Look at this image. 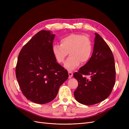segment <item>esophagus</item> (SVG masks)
Returning a JSON list of instances; mask_svg holds the SVG:
<instances>
[{"mask_svg": "<svg viewBox=\"0 0 129 129\" xmlns=\"http://www.w3.org/2000/svg\"><path fill=\"white\" fill-rule=\"evenodd\" d=\"M68 75H69V79H71L73 75V72L71 71H68Z\"/></svg>", "mask_w": 129, "mask_h": 129, "instance_id": "obj_1", "label": "esophagus"}]
</instances>
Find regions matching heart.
I'll use <instances>...</instances> for the list:
<instances>
[{"instance_id":"obj_1","label":"heart","mask_w":129,"mask_h":129,"mask_svg":"<svg viewBox=\"0 0 129 129\" xmlns=\"http://www.w3.org/2000/svg\"><path fill=\"white\" fill-rule=\"evenodd\" d=\"M60 45H54L53 55L57 62L62 63L68 53L70 56L64 63V67L72 71L79 67L81 62L85 63L91 57L92 42L89 38L80 34H71L61 39Z\"/></svg>"}]
</instances>
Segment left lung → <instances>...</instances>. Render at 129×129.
<instances>
[{
  "label": "left lung",
  "mask_w": 129,
  "mask_h": 129,
  "mask_svg": "<svg viewBox=\"0 0 129 129\" xmlns=\"http://www.w3.org/2000/svg\"><path fill=\"white\" fill-rule=\"evenodd\" d=\"M95 34L91 57L73 75L79 83L74 97L78 102L87 105L106 99L110 95L116 80L115 60L111 50L99 34ZM86 76H89L88 79Z\"/></svg>",
  "instance_id": "8db88e82"
}]
</instances>
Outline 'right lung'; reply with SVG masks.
Returning a JSON list of instances; mask_svg holds the SVG:
<instances>
[{"label": "right lung", "mask_w": 129, "mask_h": 129, "mask_svg": "<svg viewBox=\"0 0 129 129\" xmlns=\"http://www.w3.org/2000/svg\"><path fill=\"white\" fill-rule=\"evenodd\" d=\"M54 37L50 31H39L24 46L18 58L15 74L19 87L27 99L38 104L53 101L69 76L53 55Z\"/></svg>", "instance_id": "add662e5"}]
</instances>
